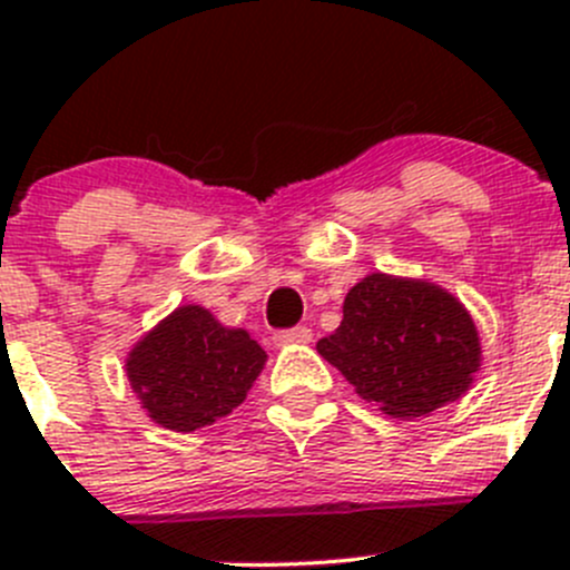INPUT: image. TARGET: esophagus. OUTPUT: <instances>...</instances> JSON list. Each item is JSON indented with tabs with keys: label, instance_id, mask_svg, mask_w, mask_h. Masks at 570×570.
Instances as JSON below:
<instances>
[{
	"label": "esophagus",
	"instance_id": "34e87169",
	"mask_svg": "<svg viewBox=\"0 0 570 570\" xmlns=\"http://www.w3.org/2000/svg\"><path fill=\"white\" fill-rule=\"evenodd\" d=\"M273 342L275 344H306V342H312V327L297 325V327H286V331H275Z\"/></svg>",
	"mask_w": 570,
	"mask_h": 570
}]
</instances>
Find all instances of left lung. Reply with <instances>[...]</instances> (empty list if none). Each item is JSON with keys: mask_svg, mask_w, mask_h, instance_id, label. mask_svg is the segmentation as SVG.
<instances>
[{"mask_svg": "<svg viewBox=\"0 0 570 570\" xmlns=\"http://www.w3.org/2000/svg\"><path fill=\"white\" fill-rule=\"evenodd\" d=\"M342 312V325L317 350L366 402L416 419L465 394L480 338L450 292L372 273L347 292Z\"/></svg>", "mask_w": 570, "mask_h": 570, "instance_id": "8db88e82", "label": "left lung"}]
</instances>
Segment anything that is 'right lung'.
<instances>
[{"label":"right lung","instance_id":"add662e5","mask_svg":"<svg viewBox=\"0 0 570 570\" xmlns=\"http://www.w3.org/2000/svg\"><path fill=\"white\" fill-rule=\"evenodd\" d=\"M264 353L243 327H223L200 306H181L129 353L126 375L148 416L193 433L248 396Z\"/></svg>","mask_w":570,"mask_h":570}]
</instances>
